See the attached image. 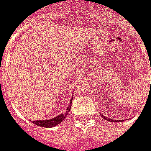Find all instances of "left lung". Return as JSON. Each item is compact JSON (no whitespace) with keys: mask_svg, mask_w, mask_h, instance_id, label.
I'll list each match as a JSON object with an SVG mask.
<instances>
[{"mask_svg":"<svg viewBox=\"0 0 151 151\" xmlns=\"http://www.w3.org/2000/svg\"><path fill=\"white\" fill-rule=\"evenodd\" d=\"M101 116H102V117H103V118H104V119H106V120H108V121H115V120H111V119H107L106 116H103V115H101ZM118 121H120V120H118Z\"/></svg>","mask_w":151,"mask_h":151,"instance_id":"obj_1","label":"left lung"}]
</instances>
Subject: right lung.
Instances as JSON below:
<instances>
[{
	"label": "right lung",
	"instance_id": "add662e5",
	"mask_svg": "<svg viewBox=\"0 0 151 151\" xmlns=\"http://www.w3.org/2000/svg\"><path fill=\"white\" fill-rule=\"evenodd\" d=\"M71 101H70V105L67 107V109H66V112L65 113H64V114H61V115H60V116H56V117H55L53 119H50V120H35V121H33V123L36 125H39L40 127H52V126H55V125H57L60 123H61L64 120H65V118L68 115V112L70 110V108H71Z\"/></svg>",
	"mask_w": 151,
	"mask_h": 151
}]
</instances>
